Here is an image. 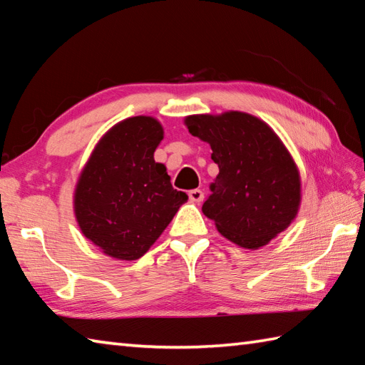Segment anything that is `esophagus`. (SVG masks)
Returning a JSON list of instances; mask_svg holds the SVG:
<instances>
[{"instance_id": "obj_1", "label": "esophagus", "mask_w": 365, "mask_h": 365, "mask_svg": "<svg viewBox=\"0 0 365 365\" xmlns=\"http://www.w3.org/2000/svg\"><path fill=\"white\" fill-rule=\"evenodd\" d=\"M188 196H190V200H192V202H197V204H200L204 200V192L200 190H191L188 192Z\"/></svg>"}]
</instances>
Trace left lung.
I'll return each instance as SVG.
<instances>
[{"mask_svg": "<svg viewBox=\"0 0 365 365\" xmlns=\"http://www.w3.org/2000/svg\"><path fill=\"white\" fill-rule=\"evenodd\" d=\"M185 125L212 147L220 174L202 212L220 234L259 250L290 226L301 200L299 173L281 139L251 114L188 115Z\"/></svg>", "mask_w": 365, "mask_h": 365, "instance_id": "8db88e82", "label": "left lung"}]
</instances>
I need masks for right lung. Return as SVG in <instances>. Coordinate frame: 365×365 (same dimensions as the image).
<instances>
[{
	"instance_id": "right-lung-1",
	"label": "right lung",
	"mask_w": 365,
	"mask_h": 365,
	"mask_svg": "<svg viewBox=\"0 0 365 365\" xmlns=\"http://www.w3.org/2000/svg\"><path fill=\"white\" fill-rule=\"evenodd\" d=\"M161 123L149 115L119 122L100 139L75 190V216L83 235L106 255L136 260L188 200L170 185L153 152Z\"/></svg>"
}]
</instances>
